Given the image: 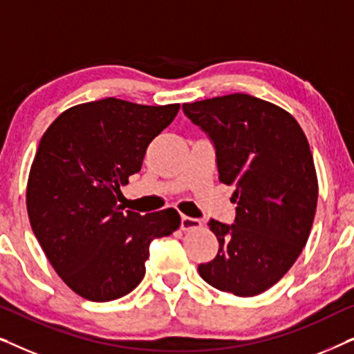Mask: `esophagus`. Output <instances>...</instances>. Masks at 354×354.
<instances>
[{"mask_svg":"<svg viewBox=\"0 0 354 354\" xmlns=\"http://www.w3.org/2000/svg\"><path fill=\"white\" fill-rule=\"evenodd\" d=\"M201 227V221L195 219V217H188V216H182V222H180V229L182 230H192V229H198Z\"/></svg>","mask_w":354,"mask_h":354,"instance_id":"34e87169","label":"esophagus"}]
</instances>
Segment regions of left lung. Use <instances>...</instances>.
Returning <instances> with one entry per match:
<instances>
[{
  "label": "left lung",
  "instance_id": "1",
  "mask_svg": "<svg viewBox=\"0 0 354 354\" xmlns=\"http://www.w3.org/2000/svg\"><path fill=\"white\" fill-rule=\"evenodd\" d=\"M182 108L214 142L219 182L235 187V224L209 222L219 251L198 272L221 292L256 297L288 272L311 234L319 185L308 138L292 114L246 93Z\"/></svg>",
  "mask_w": 354,
  "mask_h": 354
}]
</instances>
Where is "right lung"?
Wrapping results in <instances>:
<instances>
[{"label":"right lung","instance_id":"right-lung-1","mask_svg":"<svg viewBox=\"0 0 354 354\" xmlns=\"http://www.w3.org/2000/svg\"><path fill=\"white\" fill-rule=\"evenodd\" d=\"M178 108L104 98L66 109L43 133L27 180L28 219L53 269L82 298L132 292L151 240L180 227L172 207L140 216L118 206L120 187Z\"/></svg>","mask_w":354,"mask_h":354}]
</instances>
